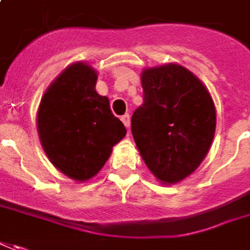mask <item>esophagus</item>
<instances>
[{
	"mask_svg": "<svg viewBox=\"0 0 250 250\" xmlns=\"http://www.w3.org/2000/svg\"><path fill=\"white\" fill-rule=\"evenodd\" d=\"M122 122H123V125L128 128L130 127V125H131V120H130V115L128 113H125V115H123L122 116Z\"/></svg>",
	"mask_w": 250,
	"mask_h": 250,
	"instance_id": "1",
	"label": "esophagus"
}]
</instances>
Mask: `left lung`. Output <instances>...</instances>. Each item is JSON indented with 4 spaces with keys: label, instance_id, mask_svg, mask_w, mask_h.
<instances>
[{
    "label": "left lung",
    "instance_id": "1",
    "mask_svg": "<svg viewBox=\"0 0 250 250\" xmlns=\"http://www.w3.org/2000/svg\"><path fill=\"white\" fill-rule=\"evenodd\" d=\"M144 104L131 118L134 141L163 183H176L209 150L216 112L209 91L186 68L168 64L142 72Z\"/></svg>",
    "mask_w": 250,
    "mask_h": 250
}]
</instances>
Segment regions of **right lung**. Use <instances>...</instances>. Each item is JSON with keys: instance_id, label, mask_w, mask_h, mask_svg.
Instances as JSON below:
<instances>
[{"instance_id": "right-lung-1", "label": "right lung", "mask_w": 250, "mask_h": 250, "mask_svg": "<svg viewBox=\"0 0 250 250\" xmlns=\"http://www.w3.org/2000/svg\"><path fill=\"white\" fill-rule=\"evenodd\" d=\"M96 71L76 62L47 89L38 111L41 144L62 174L86 181L104 167L125 135L109 100L96 91Z\"/></svg>"}]
</instances>
